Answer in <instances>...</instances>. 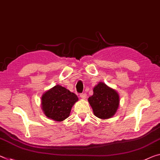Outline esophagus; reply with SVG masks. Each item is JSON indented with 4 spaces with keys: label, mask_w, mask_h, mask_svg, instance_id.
Listing matches in <instances>:
<instances>
[{
    "label": "esophagus",
    "mask_w": 160,
    "mask_h": 160,
    "mask_svg": "<svg viewBox=\"0 0 160 160\" xmlns=\"http://www.w3.org/2000/svg\"><path fill=\"white\" fill-rule=\"evenodd\" d=\"M80 97H81V98H82V99H86L87 98V94H86V93H82V94H80Z\"/></svg>",
    "instance_id": "34e87169"
}]
</instances>
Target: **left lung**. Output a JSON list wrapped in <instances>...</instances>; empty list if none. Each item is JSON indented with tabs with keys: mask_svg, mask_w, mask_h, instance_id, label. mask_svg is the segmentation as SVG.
<instances>
[{
	"mask_svg": "<svg viewBox=\"0 0 160 160\" xmlns=\"http://www.w3.org/2000/svg\"><path fill=\"white\" fill-rule=\"evenodd\" d=\"M94 94L88 98L94 115L99 119H109L116 113L119 97L116 91L100 82L94 88Z\"/></svg>",
	"mask_w": 160,
	"mask_h": 160,
	"instance_id": "1",
	"label": "left lung"
}]
</instances>
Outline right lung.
Instances as JSON below:
<instances>
[{
	"instance_id": "right-lung-1",
	"label": "right lung",
	"mask_w": 160,
	"mask_h": 160,
	"mask_svg": "<svg viewBox=\"0 0 160 160\" xmlns=\"http://www.w3.org/2000/svg\"><path fill=\"white\" fill-rule=\"evenodd\" d=\"M42 109L46 116L61 122L68 117L71 109L78 97L74 93L59 85L46 92L41 98Z\"/></svg>"
}]
</instances>
